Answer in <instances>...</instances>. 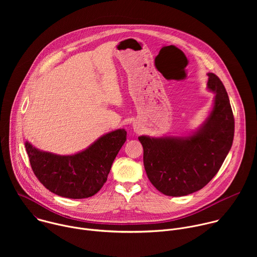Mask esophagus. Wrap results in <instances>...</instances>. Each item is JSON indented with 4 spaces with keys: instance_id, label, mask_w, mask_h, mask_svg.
<instances>
[{
    "instance_id": "obj_1",
    "label": "esophagus",
    "mask_w": 257,
    "mask_h": 257,
    "mask_svg": "<svg viewBox=\"0 0 257 257\" xmlns=\"http://www.w3.org/2000/svg\"><path fill=\"white\" fill-rule=\"evenodd\" d=\"M133 129H134V131L136 133H139L141 131V127H140V125L138 123H133Z\"/></svg>"
}]
</instances>
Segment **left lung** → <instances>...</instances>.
<instances>
[{"label": "left lung", "instance_id": "1", "mask_svg": "<svg viewBox=\"0 0 257 257\" xmlns=\"http://www.w3.org/2000/svg\"><path fill=\"white\" fill-rule=\"evenodd\" d=\"M207 89L213 104L201 126L187 136H139L144 169L163 194L184 196L203 188L228 156L234 139V116L226 88L215 74L207 73Z\"/></svg>", "mask_w": 257, "mask_h": 257}]
</instances>
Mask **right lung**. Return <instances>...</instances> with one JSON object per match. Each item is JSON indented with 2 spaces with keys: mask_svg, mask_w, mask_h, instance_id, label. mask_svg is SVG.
I'll return each mask as SVG.
<instances>
[{
  "mask_svg": "<svg viewBox=\"0 0 257 257\" xmlns=\"http://www.w3.org/2000/svg\"><path fill=\"white\" fill-rule=\"evenodd\" d=\"M126 135L125 129L108 132L86 150L70 156L40 151L28 141L25 149L34 175L47 189L62 197L81 199L103 186Z\"/></svg>",
  "mask_w": 257,
  "mask_h": 257,
  "instance_id": "1",
  "label": "right lung"
}]
</instances>
